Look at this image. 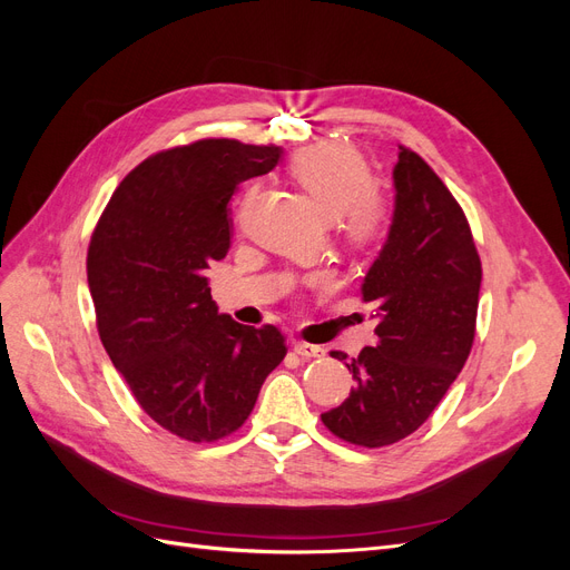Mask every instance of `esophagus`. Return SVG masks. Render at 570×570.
<instances>
[{
	"label": "esophagus",
	"mask_w": 570,
	"mask_h": 570,
	"mask_svg": "<svg viewBox=\"0 0 570 570\" xmlns=\"http://www.w3.org/2000/svg\"><path fill=\"white\" fill-rule=\"evenodd\" d=\"M292 347H295V354H299L302 358H318L325 354L323 347H316V344H308V342H295Z\"/></svg>",
	"instance_id": "obj_1"
}]
</instances>
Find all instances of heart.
<instances>
[{"label": "heart", "instance_id": "heart-1", "mask_svg": "<svg viewBox=\"0 0 570 570\" xmlns=\"http://www.w3.org/2000/svg\"><path fill=\"white\" fill-rule=\"evenodd\" d=\"M292 176L299 180L323 216L340 218L352 243L366 245L383 233L387 209L368 185L366 159L347 145H321L297 154Z\"/></svg>", "mask_w": 570, "mask_h": 570}]
</instances>
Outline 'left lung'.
<instances>
[{
    "mask_svg": "<svg viewBox=\"0 0 570 570\" xmlns=\"http://www.w3.org/2000/svg\"><path fill=\"white\" fill-rule=\"evenodd\" d=\"M387 239L361 295L375 306L377 342L356 358L333 352L354 375L325 428L358 446H387L419 430L471 354L480 256L461 206L416 151L400 147L392 170Z\"/></svg>",
    "mask_w": 570,
    "mask_h": 570,
    "instance_id": "left-lung-1",
    "label": "left lung"
}]
</instances>
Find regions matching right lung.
I'll list each match as a JSON object with an SVG mask.
<instances>
[{"label":"right lung","mask_w":570,"mask_h":570,"mask_svg":"<svg viewBox=\"0 0 570 570\" xmlns=\"http://www.w3.org/2000/svg\"><path fill=\"white\" fill-rule=\"evenodd\" d=\"M281 157L237 140L154 154L116 187L90 239L101 344L147 416L183 440L235 433L287 354L278 327L220 314L206 278L230 249L235 187Z\"/></svg>","instance_id":"obj_1"}]
</instances>
